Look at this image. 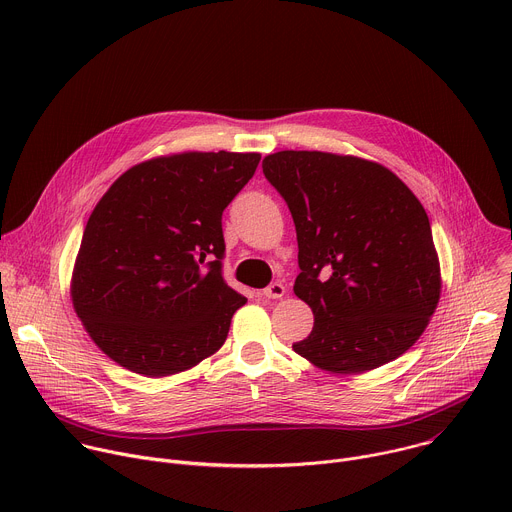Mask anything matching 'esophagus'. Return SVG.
<instances>
[{"label": "esophagus", "mask_w": 512, "mask_h": 512, "mask_svg": "<svg viewBox=\"0 0 512 512\" xmlns=\"http://www.w3.org/2000/svg\"><path fill=\"white\" fill-rule=\"evenodd\" d=\"M283 296H285V285L281 281H275L263 289V298L267 300H281Z\"/></svg>", "instance_id": "obj_1"}]
</instances>
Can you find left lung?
I'll use <instances>...</instances> for the list:
<instances>
[{
	"label": "left lung",
	"instance_id": "left-lung-1",
	"mask_svg": "<svg viewBox=\"0 0 512 512\" xmlns=\"http://www.w3.org/2000/svg\"><path fill=\"white\" fill-rule=\"evenodd\" d=\"M298 235L294 291L314 328L294 350L318 369L356 375L409 350L440 302L429 218L385 166L285 150L263 160Z\"/></svg>",
	"mask_w": 512,
	"mask_h": 512
}]
</instances>
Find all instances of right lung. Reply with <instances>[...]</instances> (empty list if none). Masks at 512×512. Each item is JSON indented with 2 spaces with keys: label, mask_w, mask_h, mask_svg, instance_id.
<instances>
[{
  "label": "right lung",
  "mask_w": 512,
  "mask_h": 512,
  "mask_svg": "<svg viewBox=\"0 0 512 512\" xmlns=\"http://www.w3.org/2000/svg\"><path fill=\"white\" fill-rule=\"evenodd\" d=\"M259 160L186 152L141 162L91 212L72 304L95 344L127 371L176 375L225 344L247 298L223 277V210Z\"/></svg>",
  "instance_id": "right-lung-1"
}]
</instances>
